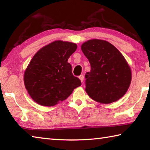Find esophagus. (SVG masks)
<instances>
[{"mask_svg":"<svg viewBox=\"0 0 150 150\" xmlns=\"http://www.w3.org/2000/svg\"><path fill=\"white\" fill-rule=\"evenodd\" d=\"M79 79L81 82H83V80H84V76L83 75H81L79 77Z\"/></svg>","mask_w":150,"mask_h":150,"instance_id":"obj_1","label":"esophagus"}]
</instances>
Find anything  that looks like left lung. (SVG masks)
<instances>
[{
    "mask_svg": "<svg viewBox=\"0 0 150 150\" xmlns=\"http://www.w3.org/2000/svg\"><path fill=\"white\" fill-rule=\"evenodd\" d=\"M91 70L85 75V91L93 100L102 104L118 100L125 95L132 80L130 67L112 44L93 39L81 45Z\"/></svg>",
    "mask_w": 150,
    "mask_h": 150,
    "instance_id": "left-lung-1",
    "label": "left lung"
}]
</instances>
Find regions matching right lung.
<instances>
[{"label": "right lung", "mask_w": 150, "mask_h": 150, "mask_svg": "<svg viewBox=\"0 0 150 150\" xmlns=\"http://www.w3.org/2000/svg\"><path fill=\"white\" fill-rule=\"evenodd\" d=\"M77 47L74 43L57 40L42 47L34 55L25 70L24 82L35 103L44 106H55L81 85L67 62Z\"/></svg>", "instance_id": "right-lung-1"}]
</instances>
